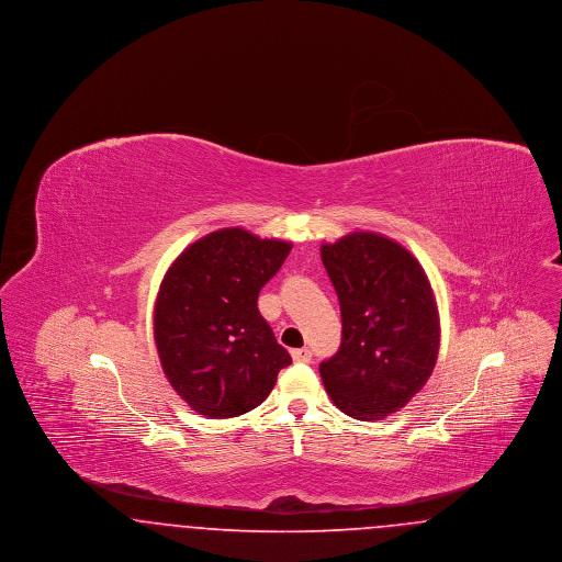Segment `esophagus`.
Instances as JSON below:
<instances>
[{"instance_id":"1","label":"esophagus","mask_w":562,"mask_h":562,"mask_svg":"<svg viewBox=\"0 0 562 562\" xmlns=\"http://www.w3.org/2000/svg\"><path fill=\"white\" fill-rule=\"evenodd\" d=\"M291 356H293L294 362H303V364L312 362V351L307 348L293 349Z\"/></svg>"}]
</instances>
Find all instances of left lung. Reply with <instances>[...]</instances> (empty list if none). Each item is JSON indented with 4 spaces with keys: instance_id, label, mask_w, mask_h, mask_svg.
Here are the masks:
<instances>
[{
    "instance_id": "1",
    "label": "left lung",
    "mask_w": 562,
    "mask_h": 562,
    "mask_svg": "<svg viewBox=\"0 0 562 562\" xmlns=\"http://www.w3.org/2000/svg\"><path fill=\"white\" fill-rule=\"evenodd\" d=\"M321 255L344 324L322 383L346 415L379 422L406 406L436 367L440 321L428 276L404 246L373 232L322 244Z\"/></svg>"
}]
</instances>
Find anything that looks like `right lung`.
<instances>
[{
	"instance_id": "add662e5",
	"label": "right lung",
	"mask_w": 562,
	"mask_h": 562,
	"mask_svg": "<svg viewBox=\"0 0 562 562\" xmlns=\"http://www.w3.org/2000/svg\"><path fill=\"white\" fill-rule=\"evenodd\" d=\"M291 248L227 227L189 244L166 271L154 337L166 379L195 413L227 419L252 411L293 362L257 307Z\"/></svg>"
}]
</instances>
